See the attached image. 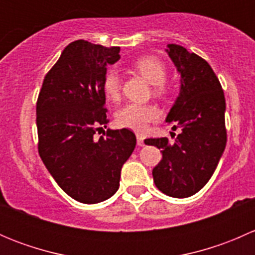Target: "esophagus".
<instances>
[{
    "label": "esophagus",
    "mask_w": 255,
    "mask_h": 255,
    "mask_svg": "<svg viewBox=\"0 0 255 255\" xmlns=\"http://www.w3.org/2000/svg\"><path fill=\"white\" fill-rule=\"evenodd\" d=\"M137 145L138 146L144 145V138L140 134H137Z\"/></svg>",
    "instance_id": "esophagus-1"
}]
</instances>
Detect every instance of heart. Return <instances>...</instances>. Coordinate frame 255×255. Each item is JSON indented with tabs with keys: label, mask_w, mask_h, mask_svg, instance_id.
I'll list each match as a JSON object with an SVG mask.
<instances>
[{
	"label": "heart",
	"mask_w": 255,
	"mask_h": 255,
	"mask_svg": "<svg viewBox=\"0 0 255 255\" xmlns=\"http://www.w3.org/2000/svg\"><path fill=\"white\" fill-rule=\"evenodd\" d=\"M132 66L143 76L153 84V94L158 97H165L170 91L166 75L168 68L165 63L158 56L143 55L138 56L132 63ZM102 89L105 95L110 100H117L121 92V78L115 69H109L104 76ZM160 111L154 105H140V104H127L120 109L116 115V121L120 127L128 129L142 132L149 123L159 120Z\"/></svg>",
	"instance_id": "1"
}]
</instances>
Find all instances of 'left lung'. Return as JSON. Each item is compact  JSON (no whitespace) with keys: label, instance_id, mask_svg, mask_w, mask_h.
<instances>
[{"label":"left lung","instance_id":"8db88e82","mask_svg":"<svg viewBox=\"0 0 255 255\" xmlns=\"http://www.w3.org/2000/svg\"><path fill=\"white\" fill-rule=\"evenodd\" d=\"M169 56L181 75V89L166 122L180 128L174 142L149 138L163 158L153 169L155 186L168 196L184 199L202 189L215 173L227 143L226 100L220 80L205 59L169 44Z\"/></svg>","mask_w":255,"mask_h":255}]
</instances>
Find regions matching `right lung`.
Masks as SVG:
<instances>
[{
	"label": "right lung",
	"mask_w": 255,
	"mask_h": 255,
	"mask_svg": "<svg viewBox=\"0 0 255 255\" xmlns=\"http://www.w3.org/2000/svg\"><path fill=\"white\" fill-rule=\"evenodd\" d=\"M120 47L70 43L48 71L37 100L38 151L56 184L82 204L116 194L121 169L135 148L132 130L107 129L102 81Z\"/></svg>",
	"instance_id": "1"
}]
</instances>
